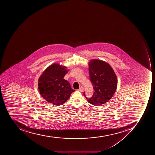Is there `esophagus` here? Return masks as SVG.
<instances>
[{
	"label": "esophagus",
	"mask_w": 155,
	"mask_h": 155,
	"mask_svg": "<svg viewBox=\"0 0 155 155\" xmlns=\"http://www.w3.org/2000/svg\"><path fill=\"white\" fill-rule=\"evenodd\" d=\"M78 91H81V92H82L84 91V88L82 87H81L79 88V89L78 90Z\"/></svg>",
	"instance_id": "34e87169"
}]
</instances>
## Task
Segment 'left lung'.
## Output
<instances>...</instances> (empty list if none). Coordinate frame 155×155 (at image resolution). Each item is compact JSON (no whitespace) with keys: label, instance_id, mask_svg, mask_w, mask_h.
Segmentation results:
<instances>
[{"label":"left lung","instance_id":"8db88e82","mask_svg":"<svg viewBox=\"0 0 155 155\" xmlns=\"http://www.w3.org/2000/svg\"><path fill=\"white\" fill-rule=\"evenodd\" d=\"M89 66L90 78L94 91L90 98L86 97L89 103L99 106L114 96L117 89V77L111 66L102 60H91Z\"/></svg>","mask_w":155,"mask_h":155}]
</instances>
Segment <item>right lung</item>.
<instances>
[{
	"mask_svg": "<svg viewBox=\"0 0 155 155\" xmlns=\"http://www.w3.org/2000/svg\"><path fill=\"white\" fill-rule=\"evenodd\" d=\"M68 71L66 66L54 64L41 74L38 79V90L48 102L57 106L63 105L75 91L64 78Z\"/></svg>",
	"mask_w": 155,
	"mask_h": 155,
	"instance_id": "right-lung-1",
	"label": "right lung"
}]
</instances>
